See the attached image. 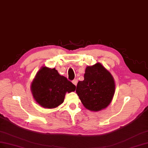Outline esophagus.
<instances>
[{
  "label": "esophagus",
  "instance_id": "34e87169",
  "mask_svg": "<svg viewBox=\"0 0 148 148\" xmlns=\"http://www.w3.org/2000/svg\"><path fill=\"white\" fill-rule=\"evenodd\" d=\"M73 83L74 84V85L76 86H77V79H74L73 81Z\"/></svg>",
  "mask_w": 148,
  "mask_h": 148
}]
</instances>
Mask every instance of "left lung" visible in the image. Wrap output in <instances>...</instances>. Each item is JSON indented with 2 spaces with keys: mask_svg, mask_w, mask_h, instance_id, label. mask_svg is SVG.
I'll list each match as a JSON object with an SVG mask.
<instances>
[{
  "mask_svg": "<svg viewBox=\"0 0 148 148\" xmlns=\"http://www.w3.org/2000/svg\"><path fill=\"white\" fill-rule=\"evenodd\" d=\"M115 90V81L112 74L97 62L86 67L84 81L77 83L76 93L87 109L98 112L110 103Z\"/></svg>",
  "mask_w": 148,
  "mask_h": 148,
  "instance_id": "8db88e82",
  "label": "left lung"
}]
</instances>
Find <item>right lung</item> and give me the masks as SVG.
<instances>
[{
  "mask_svg": "<svg viewBox=\"0 0 148 148\" xmlns=\"http://www.w3.org/2000/svg\"><path fill=\"white\" fill-rule=\"evenodd\" d=\"M75 90V86L66 77L59 74L55 68L42 67L32 83L31 91L36 102L41 107L54 108L63 103L66 92Z\"/></svg>",
  "mask_w": 148,
  "mask_h": 148,
  "instance_id": "right-lung-1",
  "label": "right lung"
}]
</instances>
